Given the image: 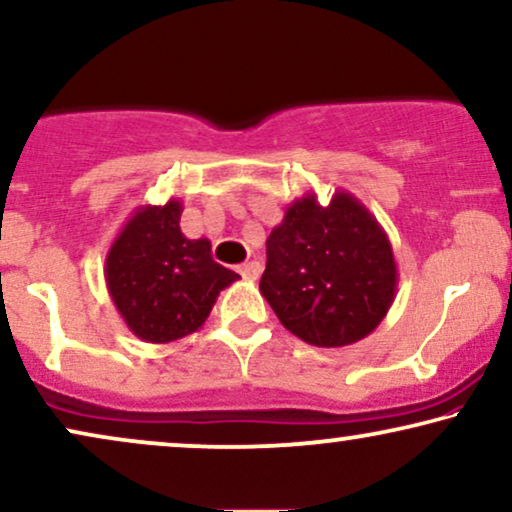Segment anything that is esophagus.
Segmentation results:
<instances>
[{
    "instance_id": "34e87169",
    "label": "esophagus",
    "mask_w": 512,
    "mask_h": 512,
    "mask_svg": "<svg viewBox=\"0 0 512 512\" xmlns=\"http://www.w3.org/2000/svg\"><path fill=\"white\" fill-rule=\"evenodd\" d=\"M238 271H241V276L248 278V281H257L262 274V267H260V262H245L238 267Z\"/></svg>"
}]
</instances>
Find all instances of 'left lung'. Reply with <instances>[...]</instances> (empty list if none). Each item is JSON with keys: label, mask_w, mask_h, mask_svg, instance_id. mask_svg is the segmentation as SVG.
<instances>
[{"label": "left lung", "mask_w": 512, "mask_h": 512, "mask_svg": "<svg viewBox=\"0 0 512 512\" xmlns=\"http://www.w3.org/2000/svg\"><path fill=\"white\" fill-rule=\"evenodd\" d=\"M392 243L364 203L335 191L293 200L267 238L260 290L278 321L316 347H345L371 335L397 295Z\"/></svg>", "instance_id": "left-lung-1"}]
</instances>
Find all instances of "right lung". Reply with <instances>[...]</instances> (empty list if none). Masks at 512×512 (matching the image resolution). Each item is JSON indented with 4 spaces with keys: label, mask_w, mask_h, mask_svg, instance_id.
<instances>
[{
    "label": "right lung",
    "mask_w": 512,
    "mask_h": 512,
    "mask_svg": "<svg viewBox=\"0 0 512 512\" xmlns=\"http://www.w3.org/2000/svg\"><path fill=\"white\" fill-rule=\"evenodd\" d=\"M184 205H141L106 255V286L127 328L139 340L167 345L196 333L217 295L238 281L236 271L212 260L208 238L179 229Z\"/></svg>",
    "instance_id": "add662e5"
}]
</instances>
